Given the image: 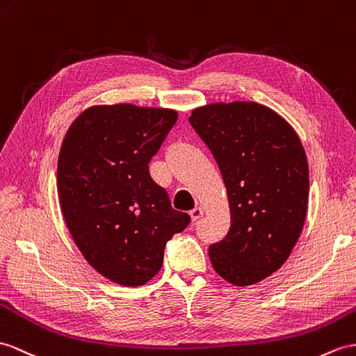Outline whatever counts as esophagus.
<instances>
[{"mask_svg": "<svg viewBox=\"0 0 356 356\" xmlns=\"http://www.w3.org/2000/svg\"><path fill=\"white\" fill-rule=\"evenodd\" d=\"M204 216V210L201 207H195L192 211H190V218H192V220H197V219H201Z\"/></svg>", "mask_w": 356, "mask_h": 356, "instance_id": "34e87169", "label": "esophagus"}]
</instances>
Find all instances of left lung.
Returning a JSON list of instances; mask_svg holds the SVG:
<instances>
[{
	"label": "left lung",
	"mask_w": 356,
	"mask_h": 356,
	"mask_svg": "<svg viewBox=\"0 0 356 356\" xmlns=\"http://www.w3.org/2000/svg\"><path fill=\"white\" fill-rule=\"evenodd\" d=\"M220 169L231 228L208 249L225 281L245 287L287 261L305 223L309 172L305 149L278 113L252 101L214 102L188 118Z\"/></svg>",
	"instance_id": "1"
}]
</instances>
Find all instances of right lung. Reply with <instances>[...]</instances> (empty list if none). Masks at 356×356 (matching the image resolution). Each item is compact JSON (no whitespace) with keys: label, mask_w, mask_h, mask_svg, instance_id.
<instances>
[{"label":"right lung","mask_w":356,"mask_h":356,"mask_svg":"<svg viewBox=\"0 0 356 356\" xmlns=\"http://www.w3.org/2000/svg\"><path fill=\"white\" fill-rule=\"evenodd\" d=\"M177 119L172 108L92 106L60 148L57 190L67 229L86 261L124 287L151 281L168 241L190 223L148 166Z\"/></svg>","instance_id":"obj_1"}]
</instances>
